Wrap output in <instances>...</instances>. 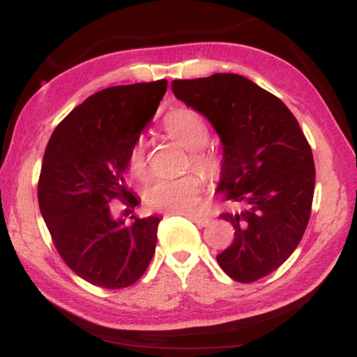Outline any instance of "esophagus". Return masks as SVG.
Returning <instances> with one entry per match:
<instances>
[{
    "instance_id": "esophagus-1",
    "label": "esophagus",
    "mask_w": 357,
    "mask_h": 357,
    "mask_svg": "<svg viewBox=\"0 0 357 357\" xmlns=\"http://www.w3.org/2000/svg\"><path fill=\"white\" fill-rule=\"evenodd\" d=\"M190 219H192V221L197 224V226H199V227H206L209 222V218H204V216H190Z\"/></svg>"
}]
</instances>
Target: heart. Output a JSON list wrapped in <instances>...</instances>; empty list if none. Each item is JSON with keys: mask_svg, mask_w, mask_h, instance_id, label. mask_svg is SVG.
Here are the masks:
<instances>
[{"mask_svg": "<svg viewBox=\"0 0 357 357\" xmlns=\"http://www.w3.org/2000/svg\"><path fill=\"white\" fill-rule=\"evenodd\" d=\"M162 128L172 138L190 149L188 165H193L208 178H216L222 170V159L208 146L209 128L203 116L192 109L170 110L164 116ZM128 169L135 178H144L148 172L144 141L138 138L128 151ZM197 172L185 174L177 178H158L144 190V204L151 209L169 213H193L199 206V193L203 178Z\"/></svg>", "mask_w": 357, "mask_h": 357, "instance_id": "b5f03b06", "label": "heart"}]
</instances>
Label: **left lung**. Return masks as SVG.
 <instances>
[{
    "instance_id": "1",
    "label": "left lung",
    "mask_w": 357,
    "mask_h": 357,
    "mask_svg": "<svg viewBox=\"0 0 357 357\" xmlns=\"http://www.w3.org/2000/svg\"><path fill=\"white\" fill-rule=\"evenodd\" d=\"M172 92L221 136L218 192L242 208L221 214L236 237L216 257L219 266L238 282L261 280L291 257L309 224L315 190L309 141L284 102L243 76L177 79Z\"/></svg>"
}]
</instances>
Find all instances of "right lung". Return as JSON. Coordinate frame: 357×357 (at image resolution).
Returning <instances> with one entry per match:
<instances>
[{
    "mask_svg": "<svg viewBox=\"0 0 357 357\" xmlns=\"http://www.w3.org/2000/svg\"><path fill=\"white\" fill-rule=\"evenodd\" d=\"M167 81L102 89L71 110L48 141L38 206L63 261L91 284L121 289L148 270L159 218L133 224L110 216V202L136 206L123 185L128 151L153 119Z\"/></svg>",
    "mask_w": 357,
    "mask_h": 357,
    "instance_id": "1",
    "label": "right lung"
}]
</instances>
